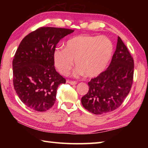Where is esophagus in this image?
<instances>
[{
    "mask_svg": "<svg viewBox=\"0 0 148 148\" xmlns=\"http://www.w3.org/2000/svg\"><path fill=\"white\" fill-rule=\"evenodd\" d=\"M67 83L71 84V85H76V84H77L76 81H69V80L67 81Z\"/></svg>",
    "mask_w": 148,
    "mask_h": 148,
    "instance_id": "1",
    "label": "esophagus"
}]
</instances>
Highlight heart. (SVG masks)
<instances>
[{"label":"heart","instance_id":"1","mask_svg":"<svg viewBox=\"0 0 148 148\" xmlns=\"http://www.w3.org/2000/svg\"><path fill=\"white\" fill-rule=\"evenodd\" d=\"M113 51L112 42L104 36H77L68 40L65 48H56L54 52L56 67L67 76L74 66L75 76L86 74L87 77L99 76L105 71Z\"/></svg>","mask_w":148,"mask_h":148}]
</instances>
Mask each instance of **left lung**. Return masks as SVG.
<instances>
[{
	"label": "left lung",
	"mask_w": 148,
	"mask_h": 148,
	"mask_svg": "<svg viewBox=\"0 0 148 148\" xmlns=\"http://www.w3.org/2000/svg\"><path fill=\"white\" fill-rule=\"evenodd\" d=\"M134 60L119 37L109 66L88 83L89 90L81 98L84 109L94 114L116 109L129 93L133 83Z\"/></svg>",
	"instance_id": "obj_1"
}]
</instances>
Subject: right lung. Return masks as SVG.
I'll return each mask as SVG.
<instances>
[{"label": "right lung", "instance_id": "right-lung-1", "mask_svg": "<svg viewBox=\"0 0 148 148\" xmlns=\"http://www.w3.org/2000/svg\"><path fill=\"white\" fill-rule=\"evenodd\" d=\"M74 31L40 27L21 41L12 60L13 85L28 108L43 112L54 105L58 87L66 82L55 70L54 52L60 40Z\"/></svg>", "mask_w": 148, "mask_h": 148}]
</instances>
